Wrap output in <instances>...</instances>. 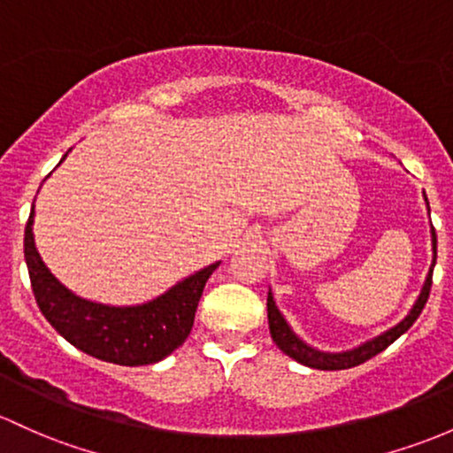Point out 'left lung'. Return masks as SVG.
Returning a JSON list of instances; mask_svg holds the SVG:
<instances>
[{"mask_svg": "<svg viewBox=\"0 0 453 453\" xmlns=\"http://www.w3.org/2000/svg\"><path fill=\"white\" fill-rule=\"evenodd\" d=\"M426 198V194H423ZM426 205H427V198H426ZM427 213H430V205H427ZM430 237H432V265L427 270L426 280H423V287L417 296L415 304L411 306V311L406 313V318L402 322H397L395 326H391L388 330L378 334V337L369 339L361 345L352 349H343V352H324V349L313 348L300 339L298 334L294 333L289 322L285 319V315L280 313V309L276 306L274 296H272V289L267 291V324H270V334H272V342L279 345L283 349V354H287L289 358L298 361L300 365H306L311 369H324V372H337V369H349V367H357L365 361H369L372 357L380 354L382 349H387L395 339H400L412 324L415 319L419 318L423 306L427 303V296H430V287H432V272H434V264H436V231L430 222Z\"/></svg>", "mask_w": 453, "mask_h": 453, "instance_id": "1", "label": "left lung"}]
</instances>
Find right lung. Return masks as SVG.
<instances>
[{
	"label": "right lung",
	"mask_w": 453,
	"mask_h": 453,
	"mask_svg": "<svg viewBox=\"0 0 453 453\" xmlns=\"http://www.w3.org/2000/svg\"><path fill=\"white\" fill-rule=\"evenodd\" d=\"M62 159H66V155ZM60 159V164H62ZM34 205L26 225L27 272L38 309L62 337L99 361L140 367L164 361L188 339L198 300L220 261L177 280L142 304H104L81 298L62 285L34 244Z\"/></svg>",
	"instance_id": "obj_1"
}]
</instances>
